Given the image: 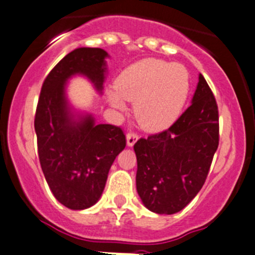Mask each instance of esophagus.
Masks as SVG:
<instances>
[{"mask_svg": "<svg viewBox=\"0 0 255 255\" xmlns=\"http://www.w3.org/2000/svg\"><path fill=\"white\" fill-rule=\"evenodd\" d=\"M126 138H127V145L128 146H133L135 144V142L138 140V135L134 134V133H128V134L126 135Z\"/></svg>", "mask_w": 255, "mask_h": 255, "instance_id": "34e87169", "label": "esophagus"}]
</instances>
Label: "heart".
I'll use <instances>...</instances> for the list:
<instances>
[{
  "label": "heart",
  "instance_id": "b5f03b06",
  "mask_svg": "<svg viewBox=\"0 0 255 255\" xmlns=\"http://www.w3.org/2000/svg\"><path fill=\"white\" fill-rule=\"evenodd\" d=\"M116 90L107 91L113 109L126 111L134 102V117L144 130L158 133L170 127L182 111L190 92V75L181 64L146 58L118 75Z\"/></svg>",
  "mask_w": 255,
  "mask_h": 255
}]
</instances>
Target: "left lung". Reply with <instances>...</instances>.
Masks as SVG:
<instances>
[{"instance_id": "obj_1", "label": "left lung", "mask_w": 255, "mask_h": 255, "mask_svg": "<svg viewBox=\"0 0 255 255\" xmlns=\"http://www.w3.org/2000/svg\"><path fill=\"white\" fill-rule=\"evenodd\" d=\"M217 146V104L200 74L191 105L179 120L134 144L135 184L144 206L159 215L186 207L205 184Z\"/></svg>"}]
</instances>
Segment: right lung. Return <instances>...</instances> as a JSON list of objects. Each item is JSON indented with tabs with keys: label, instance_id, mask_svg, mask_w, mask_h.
<instances>
[{
	"label": "right lung",
	"instance_id": "1",
	"mask_svg": "<svg viewBox=\"0 0 255 255\" xmlns=\"http://www.w3.org/2000/svg\"><path fill=\"white\" fill-rule=\"evenodd\" d=\"M110 55L101 48H76L49 73L40 91L34 128L43 174L55 199L70 210L94 206L116 156L125 149L120 127L97 125L92 112L71 105L68 84L86 78L102 94Z\"/></svg>",
	"mask_w": 255,
	"mask_h": 255
}]
</instances>
